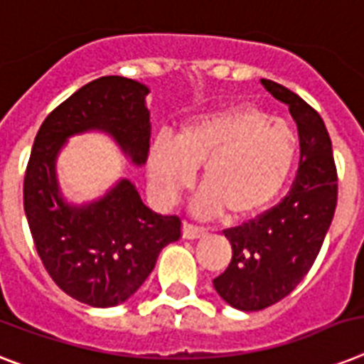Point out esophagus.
Listing matches in <instances>:
<instances>
[{
  "instance_id": "1",
  "label": "esophagus",
  "mask_w": 364,
  "mask_h": 364,
  "mask_svg": "<svg viewBox=\"0 0 364 364\" xmlns=\"http://www.w3.org/2000/svg\"><path fill=\"white\" fill-rule=\"evenodd\" d=\"M205 230L200 228V226H194L191 223H183V237L185 239H200L205 235Z\"/></svg>"
}]
</instances>
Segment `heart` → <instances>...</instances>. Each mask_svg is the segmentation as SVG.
Listing matches in <instances>:
<instances>
[{
	"label": "heart",
	"instance_id": "heart-1",
	"mask_svg": "<svg viewBox=\"0 0 364 364\" xmlns=\"http://www.w3.org/2000/svg\"><path fill=\"white\" fill-rule=\"evenodd\" d=\"M299 138L288 121L271 119L258 106L237 105L188 121L172 141L155 138L147 179L155 196L173 202L202 166L191 208L198 217L249 218L265 211L288 185Z\"/></svg>",
	"mask_w": 364,
	"mask_h": 364
}]
</instances>
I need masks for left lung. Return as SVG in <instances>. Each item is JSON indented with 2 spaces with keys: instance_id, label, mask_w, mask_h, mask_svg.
<instances>
[{
  "instance_id": "left-lung-1",
  "label": "left lung",
  "mask_w": 364,
  "mask_h": 364,
  "mask_svg": "<svg viewBox=\"0 0 364 364\" xmlns=\"http://www.w3.org/2000/svg\"><path fill=\"white\" fill-rule=\"evenodd\" d=\"M262 85L288 105L299 131V170L284 200L256 220L224 232L232 262L213 280L217 294L237 310L279 303L305 279L320 252L336 208V168L320 114L284 85Z\"/></svg>"
}]
</instances>
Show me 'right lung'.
Instances as JSON below:
<instances>
[{
    "instance_id": "right-lung-1",
    "label": "right lung",
    "mask_w": 364,
    "mask_h": 364,
    "mask_svg": "<svg viewBox=\"0 0 364 364\" xmlns=\"http://www.w3.org/2000/svg\"><path fill=\"white\" fill-rule=\"evenodd\" d=\"M147 93L125 76L80 87L44 119L23 177V211L43 265L65 294L99 309L136 294L161 250L181 237V220L147 208L127 177L91 202H69L58 156L73 136L102 132L131 164L144 166L151 138Z\"/></svg>"
}]
</instances>
